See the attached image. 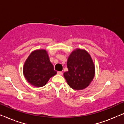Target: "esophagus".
I'll use <instances>...</instances> for the list:
<instances>
[{"instance_id":"obj_1","label":"esophagus","mask_w":124,"mask_h":124,"mask_svg":"<svg viewBox=\"0 0 124 124\" xmlns=\"http://www.w3.org/2000/svg\"><path fill=\"white\" fill-rule=\"evenodd\" d=\"M57 74L59 75H62V71H58Z\"/></svg>"}]
</instances>
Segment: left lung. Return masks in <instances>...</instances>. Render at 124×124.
I'll return each mask as SVG.
<instances>
[{
  "mask_svg": "<svg viewBox=\"0 0 124 124\" xmlns=\"http://www.w3.org/2000/svg\"><path fill=\"white\" fill-rule=\"evenodd\" d=\"M68 71L63 74L69 86L74 90L85 89L95 76V65L86 50L77 48L69 56L67 61Z\"/></svg>",
  "mask_w": 124,
  "mask_h": 124,
  "instance_id": "left-lung-1",
  "label": "left lung"
}]
</instances>
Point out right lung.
Returning <instances> with one entry per match:
<instances>
[{
	"mask_svg": "<svg viewBox=\"0 0 124 124\" xmlns=\"http://www.w3.org/2000/svg\"><path fill=\"white\" fill-rule=\"evenodd\" d=\"M23 73L28 82L40 87L45 86L57 71L50 61L47 51L38 49L29 55L23 66Z\"/></svg>",
	"mask_w": 124,
	"mask_h": 124,
	"instance_id": "add662e5",
	"label": "right lung"
}]
</instances>
